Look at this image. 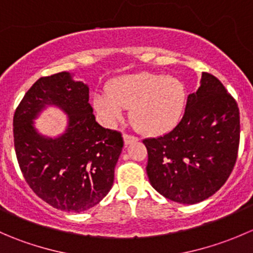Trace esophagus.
Listing matches in <instances>:
<instances>
[{
    "instance_id": "1",
    "label": "esophagus",
    "mask_w": 253,
    "mask_h": 253,
    "mask_svg": "<svg viewBox=\"0 0 253 253\" xmlns=\"http://www.w3.org/2000/svg\"><path fill=\"white\" fill-rule=\"evenodd\" d=\"M124 141H125V144H131V143L133 142H137L138 141V138H137L136 136H133V134H128V133H124Z\"/></svg>"
}]
</instances>
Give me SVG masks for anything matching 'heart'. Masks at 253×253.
Listing matches in <instances>:
<instances>
[{"mask_svg": "<svg viewBox=\"0 0 253 253\" xmlns=\"http://www.w3.org/2000/svg\"><path fill=\"white\" fill-rule=\"evenodd\" d=\"M185 98L177 78L143 72L114 79L108 94L96 96L95 106L109 121L119 120L122 109H131L132 124L139 131L159 134L175 126Z\"/></svg>", "mask_w": 253, "mask_h": 253, "instance_id": "obj_1", "label": "heart"}]
</instances>
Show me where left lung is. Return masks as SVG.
I'll use <instances>...</instances> for the list:
<instances>
[{"instance_id":"left-lung-1","label":"left lung","mask_w":253,"mask_h":253,"mask_svg":"<svg viewBox=\"0 0 253 253\" xmlns=\"http://www.w3.org/2000/svg\"><path fill=\"white\" fill-rule=\"evenodd\" d=\"M239 143L236 100L218 78L203 72L201 86L188 95L175 128L158 138L143 139L150 185L174 202H202L230 176Z\"/></svg>"}]
</instances>
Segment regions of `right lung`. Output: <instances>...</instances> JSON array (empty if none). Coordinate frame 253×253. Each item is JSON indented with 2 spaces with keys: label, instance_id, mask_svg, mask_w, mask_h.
Wrapping results in <instances>:
<instances>
[{
  "label": "right lung",
  "instance_id": "add662e5",
  "mask_svg": "<svg viewBox=\"0 0 253 253\" xmlns=\"http://www.w3.org/2000/svg\"><path fill=\"white\" fill-rule=\"evenodd\" d=\"M46 103L70 115L66 133L45 139L32 119ZM14 149L20 171L35 195L63 211H86L111 190L114 170L124 148L121 132L95 121L89 89L68 72L38 79L25 93L13 117Z\"/></svg>",
  "mask_w": 253,
  "mask_h": 253
}]
</instances>
